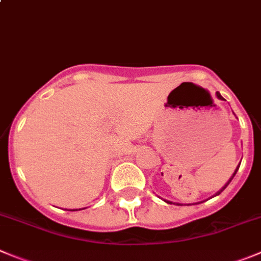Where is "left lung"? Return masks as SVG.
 Instances as JSON below:
<instances>
[{"label": "left lung", "instance_id": "obj_1", "mask_svg": "<svg viewBox=\"0 0 261 261\" xmlns=\"http://www.w3.org/2000/svg\"><path fill=\"white\" fill-rule=\"evenodd\" d=\"M216 95H218V97H219V99H223V96H221V95H220V94H219V92H216ZM240 165H241V164H240ZM240 165H238V167H237V169H236V171H234V172H233V175H232V176H230V179H229V180H228V181H226V184H225V186H224V187H223V188H221V189H220V191H219V192H218V193H215V196H219V194H220V193H221V192H223V191H224V189H225V188H226V187L229 186V182H230V181H232V179H233V177H234V175H236V174H237L238 169H240ZM215 196H214V197H215ZM164 201H165V202H167V203H172V202H171V201H167V199H164ZM176 204H177V206H179V204H180V203H176ZM180 206H181V204H180Z\"/></svg>", "mask_w": 261, "mask_h": 261}]
</instances>
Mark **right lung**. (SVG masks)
Returning <instances> with one entry per match:
<instances>
[{
  "mask_svg": "<svg viewBox=\"0 0 261 261\" xmlns=\"http://www.w3.org/2000/svg\"><path fill=\"white\" fill-rule=\"evenodd\" d=\"M73 211H74V210H73ZM75 211H77V210H75Z\"/></svg>",
  "mask_w": 261,
  "mask_h": 261,
  "instance_id": "add662e5",
  "label": "right lung"
}]
</instances>
